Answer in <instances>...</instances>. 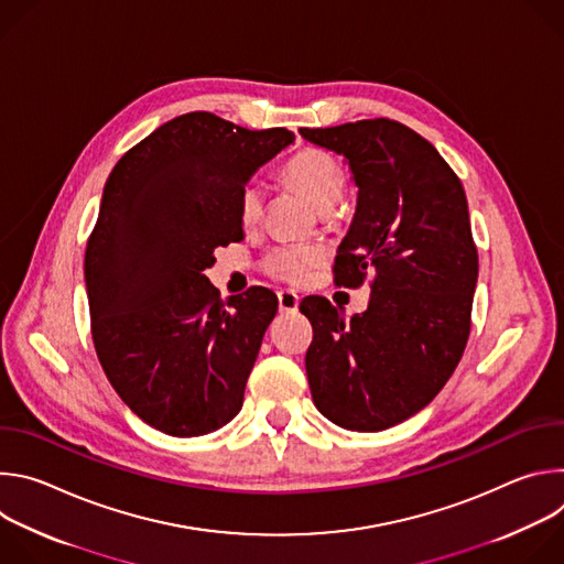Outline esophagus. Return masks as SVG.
Segmentation results:
<instances>
[{"label":"esophagus","mask_w":564,"mask_h":564,"mask_svg":"<svg viewBox=\"0 0 564 564\" xmlns=\"http://www.w3.org/2000/svg\"><path fill=\"white\" fill-rule=\"evenodd\" d=\"M279 310L281 312H296L299 310V296L292 290L279 292Z\"/></svg>","instance_id":"esophagus-1"}]
</instances>
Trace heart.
<instances>
[{
  "label": "heart",
  "instance_id": "1",
  "mask_svg": "<svg viewBox=\"0 0 564 564\" xmlns=\"http://www.w3.org/2000/svg\"><path fill=\"white\" fill-rule=\"evenodd\" d=\"M285 176L301 189V194L318 209H333L346 189V172L337 160L321 149H303L285 165ZM265 203V185L252 178L238 194V216L243 225H254L261 218ZM324 252L316 246L292 243L274 248L265 261L263 270L285 283H303L310 270L321 263Z\"/></svg>",
  "mask_w": 564,
  "mask_h": 564
}]
</instances>
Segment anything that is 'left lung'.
Masks as SVG:
<instances>
[{
	"mask_svg": "<svg viewBox=\"0 0 564 564\" xmlns=\"http://www.w3.org/2000/svg\"><path fill=\"white\" fill-rule=\"evenodd\" d=\"M299 133L344 155L357 187L337 283L357 288L372 274L368 310L350 321L326 299L301 303L314 330L310 392L333 424L383 431L429 406L462 359L477 283L466 194L437 149L401 122Z\"/></svg>",
	"mask_w": 564,
	"mask_h": 564,
	"instance_id": "left-lung-1",
	"label": "left lung"
}]
</instances>
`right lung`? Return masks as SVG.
I'll return each mask as SVG.
<instances>
[{
  "instance_id": "1",
  "label": "right lung",
  "mask_w": 564,
  "mask_h": 564,
  "mask_svg": "<svg viewBox=\"0 0 564 564\" xmlns=\"http://www.w3.org/2000/svg\"><path fill=\"white\" fill-rule=\"evenodd\" d=\"M294 133L250 131L207 111L178 116L109 174L85 254L98 359L124 404L174 437L207 435L243 406L276 296L223 301L214 250L243 238L238 194Z\"/></svg>"
}]
</instances>
